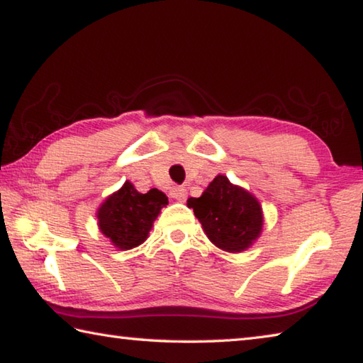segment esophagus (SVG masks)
Returning <instances> with one entry per match:
<instances>
[{
    "label": "esophagus",
    "instance_id": "1",
    "mask_svg": "<svg viewBox=\"0 0 363 363\" xmlns=\"http://www.w3.org/2000/svg\"><path fill=\"white\" fill-rule=\"evenodd\" d=\"M169 195L171 199H174L177 201H186L187 199V189L182 187V186H176L169 190Z\"/></svg>",
    "mask_w": 363,
    "mask_h": 363
}]
</instances>
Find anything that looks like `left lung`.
<instances>
[{"label": "left lung", "instance_id": "8db88e82", "mask_svg": "<svg viewBox=\"0 0 363 363\" xmlns=\"http://www.w3.org/2000/svg\"><path fill=\"white\" fill-rule=\"evenodd\" d=\"M208 238L230 253L247 250L262 229V210L253 195L233 186L225 176H216L199 199H189Z\"/></svg>", "mask_w": 363, "mask_h": 363}]
</instances>
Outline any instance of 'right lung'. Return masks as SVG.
<instances>
[{"label":"right lung","instance_id":"right-lung-1","mask_svg":"<svg viewBox=\"0 0 363 363\" xmlns=\"http://www.w3.org/2000/svg\"><path fill=\"white\" fill-rule=\"evenodd\" d=\"M168 196L158 189L140 194L131 182L110 195L97 211L99 229L116 248L131 250L143 243Z\"/></svg>","mask_w":363,"mask_h":363}]
</instances>
